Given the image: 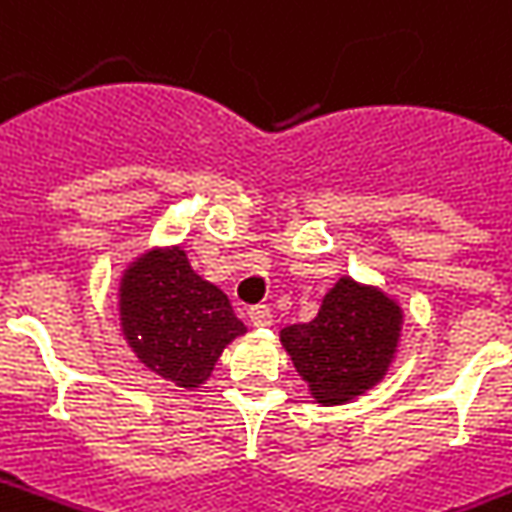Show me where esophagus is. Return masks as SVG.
I'll list each match as a JSON object with an SVG mask.
<instances>
[{
  "instance_id": "34e87169",
  "label": "esophagus",
  "mask_w": 512,
  "mask_h": 512,
  "mask_svg": "<svg viewBox=\"0 0 512 512\" xmlns=\"http://www.w3.org/2000/svg\"><path fill=\"white\" fill-rule=\"evenodd\" d=\"M246 318H249L252 327H271V321H274V316H271V310H268L266 305L249 307V310H246Z\"/></svg>"
}]
</instances>
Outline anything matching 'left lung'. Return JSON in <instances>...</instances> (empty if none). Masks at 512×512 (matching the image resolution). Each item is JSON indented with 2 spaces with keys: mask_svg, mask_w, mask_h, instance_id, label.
<instances>
[{
  "mask_svg": "<svg viewBox=\"0 0 512 512\" xmlns=\"http://www.w3.org/2000/svg\"><path fill=\"white\" fill-rule=\"evenodd\" d=\"M405 327L399 299L349 274L321 296L305 324L282 327L280 343L310 399L321 407L349 405L391 371Z\"/></svg>",
  "mask_w": 512,
  "mask_h": 512,
  "instance_id": "obj_1",
  "label": "left lung"
}]
</instances>
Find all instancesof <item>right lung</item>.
Returning a JSON list of instances; mask_svg holds the SVG:
<instances>
[{
    "label": "right lung",
    "mask_w": 512,
    "mask_h": 512,
    "mask_svg": "<svg viewBox=\"0 0 512 512\" xmlns=\"http://www.w3.org/2000/svg\"><path fill=\"white\" fill-rule=\"evenodd\" d=\"M119 324L138 363L182 391L202 388L246 332L227 293L196 274L180 244L149 246L119 280Z\"/></svg>",
    "instance_id": "right-lung-1"
}]
</instances>
